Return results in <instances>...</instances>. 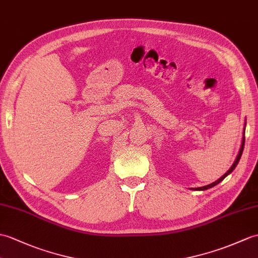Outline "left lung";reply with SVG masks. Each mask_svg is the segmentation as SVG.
Here are the masks:
<instances>
[{"label": "left lung", "mask_w": 258, "mask_h": 258, "mask_svg": "<svg viewBox=\"0 0 258 258\" xmlns=\"http://www.w3.org/2000/svg\"><path fill=\"white\" fill-rule=\"evenodd\" d=\"M244 143H245V137H243V141H242V146H241V149H239V152H238V155H237V157H236V159H235V161H234V164L232 165V167L231 168L227 170L224 175L221 177L220 179H218L217 181H214V182H212V183H210V184H208V185H205V187H199V188H195V190H207V189H210V188H212V187H214V185H217L218 183H220L221 181L223 180V179L227 176V175H230V173L235 169V167L237 166V164H238V161H239V159H241V156H242V153H243V149H244Z\"/></svg>", "instance_id": "obj_1"}]
</instances>
